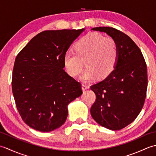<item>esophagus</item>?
Segmentation results:
<instances>
[{
  "label": "esophagus",
  "mask_w": 156,
  "mask_h": 156,
  "mask_svg": "<svg viewBox=\"0 0 156 156\" xmlns=\"http://www.w3.org/2000/svg\"><path fill=\"white\" fill-rule=\"evenodd\" d=\"M89 88H90V87H89V86L87 85V84H82V90H87V89H88Z\"/></svg>",
  "instance_id": "34e87169"
}]
</instances>
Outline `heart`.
I'll list each match as a JSON object with an SVG mask.
<instances>
[{
	"mask_svg": "<svg viewBox=\"0 0 156 156\" xmlns=\"http://www.w3.org/2000/svg\"><path fill=\"white\" fill-rule=\"evenodd\" d=\"M75 51H68L64 56V65L68 74L76 77L87 66L80 76L81 80L90 82L98 76L105 78L110 75L117 66L119 48L113 39L92 32L76 43Z\"/></svg>",
	"mask_w": 156,
	"mask_h": 156,
	"instance_id": "b5f03b06",
	"label": "heart"
}]
</instances>
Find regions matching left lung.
Instances as JSON below:
<instances>
[{"label":"left lung","mask_w":156,"mask_h":156,"mask_svg":"<svg viewBox=\"0 0 156 156\" xmlns=\"http://www.w3.org/2000/svg\"><path fill=\"white\" fill-rule=\"evenodd\" d=\"M92 30L106 33L114 39L119 59L110 75L90 87L97 97L91 116L102 127L120 130L131 123L143 108L147 88L146 63L140 49L124 33L109 27Z\"/></svg>","instance_id":"1"}]
</instances>
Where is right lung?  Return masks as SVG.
Instances as JSON below:
<instances>
[{
  "instance_id": "obj_1",
  "label": "right lung",
  "mask_w": 156,
  "mask_h": 156,
  "mask_svg": "<svg viewBox=\"0 0 156 156\" xmlns=\"http://www.w3.org/2000/svg\"><path fill=\"white\" fill-rule=\"evenodd\" d=\"M81 29L39 33L16 57L12 90L16 108L26 124L49 132L68 117V105L81 96V84L64 69V56Z\"/></svg>"
}]
</instances>
